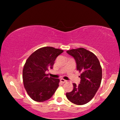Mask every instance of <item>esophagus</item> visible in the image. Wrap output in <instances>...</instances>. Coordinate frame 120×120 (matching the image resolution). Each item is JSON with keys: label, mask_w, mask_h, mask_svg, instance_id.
<instances>
[{"label": "esophagus", "mask_w": 120, "mask_h": 120, "mask_svg": "<svg viewBox=\"0 0 120 120\" xmlns=\"http://www.w3.org/2000/svg\"><path fill=\"white\" fill-rule=\"evenodd\" d=\"M60 82H62V83H66L67 82V81L66 80H65V79H60Z\"/></svg>", "instance_id": "1"}]
</instances>
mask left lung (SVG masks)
Segmentation results:
<instances>
[{"label": "left lung", "instance_id": "left-lung-1", "mask_svg": "<svg viewBox=\"0 0 120 120\" xmlns=\"http://www.w3.org/2000/svg\"><path fill=\"white\" fill-rule=\"evenodd\" d=\"M75 59L77 71L81 73L79 85L73 83V89L66 93L70 101L78 105L88 103L94 98L101 84L102 68L95 54L84 48L67 51Z\"/></svg>", "mask_w": 120, "mask_h": 120}]
</instances>
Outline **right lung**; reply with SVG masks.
Returning <instances> with one entry per match:
<instances>
[{
    "instance_id": "add662e5",
    "label": "right lung",
    "mask_w": 120,
    "mask_h": 120,
    "mask_svg": "<svg viewBox=\"0 0 120 120\" xmlns=\"http://www.w3.org/2000/svg\"><path fill=\"white\" fill-rule=\"evenodd\" d=\"M63 50L44 47L30 56L22 71L23 83L26 92L32 100L43 102L52 97L59 86L60 79L48 77L46 71L52 69L57 57Z\"/></svg>"
}]
</instances>
